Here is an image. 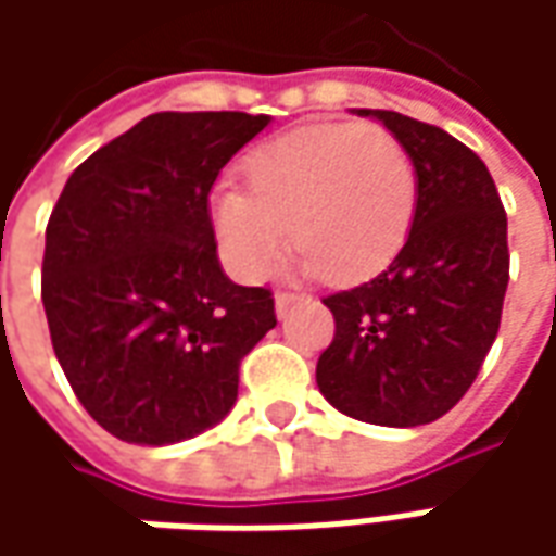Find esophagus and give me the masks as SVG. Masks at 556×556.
I'll use <instances>...</instances> for the list:
<instances>
[{"mask_svg":"<svg viewBox=\"0 0 556 556\" xmlns=\"http://www.w3.org/2000/svg\"><path fill=\"white\" fill-rule=\"evenodd\" d=\"M293 303H296V293H275V312H278V318H285Z\"/></svg>","mask_w":556,"mask_h":556,"instance_id":"esophagus-1","label":"esophagus"}]
</instances>
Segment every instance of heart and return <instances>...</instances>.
Instances as JSON below:
<instances>
[{
  "instance_id": "1",
  "label": "heart",
  "mask_w": 556,
  "mask_h": 556,
  "mask_svg": "<svg viewBox=\"0 0 556 556\" xmlns=\"http://www.w3.org/2000/svg\"><path fill=\"white\" fill-rule=\"evenodd\" d=\"M244 176L247 188L219 185L210 203L223 263L241 281H260L288 238L303 271L365 278L393 260L415 223V163L374 123L281 132L247 154Z\"/></svg>"
}]
</instances>
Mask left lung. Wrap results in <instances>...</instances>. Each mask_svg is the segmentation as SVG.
Masks as SVG:
<instances>
[{
  "label": "left lung",
  "instance_id": "8db88e82",
  "mask_svg": "<svg viewBox=\"0 0 556 556\" xmlns=\"http://www.w3.org/2000/svg\"><path fill=\"white\" fill-rule=\"evenodd\" d=\"M355 114L380 119L408 151L417 210L390 266L321 300L333 340L315 380L355 420L420 427L458 405L498 337L507 213L485 163L445 129L395 111Z\"/></svg>",
  "mask_w": 556,
  "mask_h": 556
}]
</instances>
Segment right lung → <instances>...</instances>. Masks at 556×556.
<instances>
[{"instance_id": "1", "label": "right lung", "mask_w": 556, "mask_h": 556, "mask_svg": "<svg viewBox=\"0 0 556 556\" xmlns=\"http://www.w3.org/2000/svg\"><path fill=\"white\" fill-rule=\"evenodd\" d=\"M266 114L163 111L71 173L46 225L42 306L76 399L123 442L219 424L275 321L266 288L219 266L210 188Z\"/></svg>"}]
</instances>
